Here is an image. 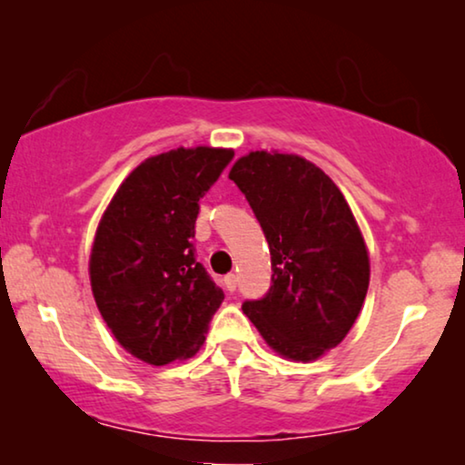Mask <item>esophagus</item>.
<instances>
[{"instance_id": "esophagus-1", "label": "esophagus", "mask_w": 465, "mask_h": 465, "mask_svg": "<svg viewBox=\"0 0 465 465\" xmlns=\"http://www.w3.org/2000/svg\"><path fill=\"white\" fill-rule=\"evenodd\" d=\"M224 285H226L228 292L237 290V275H234V272H228V275L224 277Z\"/></svg>"}]
</instances>
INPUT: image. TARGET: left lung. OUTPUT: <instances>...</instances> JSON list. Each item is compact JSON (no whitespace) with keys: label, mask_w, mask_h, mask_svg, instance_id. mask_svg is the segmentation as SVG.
<instances>
[{"label":"left lung","mask_w":465,"mask_h":465,"mask_svg":"<svg viewBox=\"0 0 465 465\" xmlns=\"http://www.w3.org/2000/svg\"><path fill=\"white\" fill-rule=\"evenodd\" d=\"M271 250V288L245 301L264 341L311 361L345 339L364 304L371 262L336 183L296 154L250 152L231 169Z\"/></svg>","instance_id":"1"}]
</instances>
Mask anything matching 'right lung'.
Wrapping results in <instances>:
<instances>
[{
    "instance_id": "1",
    "label": "right lung",
    "mask_w": 465,
    "mask_h": 465,
    "mask_svg": "<svg viewBox=\"0 0 465 465\" xmlns=\"http://www.w3.org/2000/svg\"><path fill=\"white\" fill-rule=\"evenodd\" d=\"M232 150L177 148L143 161L123 182L91 253L94 302L116 341L152 366L190 358L224 301L196 262L199 201Z\"/></svg>"
}]
</instances>
